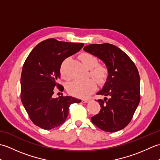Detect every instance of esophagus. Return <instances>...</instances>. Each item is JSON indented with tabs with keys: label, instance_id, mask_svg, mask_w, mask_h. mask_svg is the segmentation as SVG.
<instances>
[{
	"label": "esophagus",
	"instance_id": "esophagus-1",
	"mask_svg": "<svg viewBox=\"0 0 160 160\" xmlns=\"http://www.w3.org/2000/svg\"><path fill=\"white\" fill-rule=\"evenodd\" d=\"M90 100H91V99H89V98H88V99H82V102L83 103H87V102H89Z\"/></svg>",
	"mask_w": 160,
	"mask_h": 160
}]
</instances>
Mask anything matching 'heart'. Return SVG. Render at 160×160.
I'll list each match as a JSON object with an SVG mask.
<instances>
[{
  "label": "heart",
  "instance_id": "obj_1",
  "mask_svg": "<svg viewBox=\"0 0 160 160\" xmlns=\"http://www.w3.org/2000/svg\"><path fill=\"white\" fill-rule=\"evenodd\" d=\"M79 58L84 66L90 69L89 76L92 77L98 84H102L107 80L108 74L107 67L104 64L98 63V60L93 55L89 53L80 54ZM61 76L67 78L62 66L60 68ZM96 84L93 79L84 81L74 80L67 85V91L71 96L78 98H86L96 89Z\"/></svg>",
  "mask_w": 160,
  "mask_h": 160
}]
</instances>
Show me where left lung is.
Returning a JSON list of instances; mask_svg holds the SVG:
<instances>
[{
  "label": "left lung",
  "instance_id": "obj_1",
  "mask_svg": "<svg viewBox=\"0 0 160 160\" xmlns=\"http://www.w3.org/2000/svg\"><path fill=\"white\" fill-rule=\"evenodd\" d=\"M84 50L102 60L108 71L106 82L97 93L105 96L104 100H98L100 111L91 120L104 131H120L129 124L140 103V78L137 67L127 53L111 44H92Z\"/></svg>",
  "mask_w": 160,
  "mask_h": 160
}]
</instances>
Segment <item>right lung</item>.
Returning a JSON list of instances; mask_svg holds the SVG:
<instances>
[{
    "mask_svg": "<svg viewBox=\"0 0 160 160\" xmlns=\"http://www.w3.org/2000/svg\"><path fill=\"white\" fill-rule=\"evenodd\" d=\"M83 46L49 38L37 45L27 58L20 78V98L29 118L40 128L58 127L66 120L70 105L81 102L68 96L54 98L53 94L56 87L64 89L57 82L62 62Z\"/></svg>",
    "mask_w": 160,
    "mask_h": 160,
    "instance_id": "add662e5",
    "label": "right lung"
}]
</instances>
